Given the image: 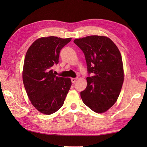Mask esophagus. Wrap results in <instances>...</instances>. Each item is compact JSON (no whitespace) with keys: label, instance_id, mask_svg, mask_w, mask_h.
<instances>
[{"label":"esophagus","instance_id":"1","mask_svg":"<svg viewBox=\"0 0 147 147\" xmlns=\"http://www.w3.org/2000/svg\"><path fill=\"white\" fill-rule=\"evenodd\" d=\"M77 80H78L77 78H71V82L73 83H74L76 82Z\"/></svg>","mask_w":147,"mask_h":147}]
</instances>
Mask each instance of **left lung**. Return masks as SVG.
I'll list each match as a JSON object with an SVG mask.
<instances>
[{"label":"left lung","mask_w":147,"mask_h":147,"mask_svg":"<svg viewBox=\"0 0 147 147\" xmlns=\"http://www.w3.org/2000/svg\"><path fill=\"white\" fill-rule=\"evenodd\" d=\"M74 42L85 56L88 73L87 86L80 93L84 104L96 113H104L116 102L124 82L123 60L119 50L105 36L91 35Z\"/></svg>","instance_id":"8db88e82"}]
</instances>
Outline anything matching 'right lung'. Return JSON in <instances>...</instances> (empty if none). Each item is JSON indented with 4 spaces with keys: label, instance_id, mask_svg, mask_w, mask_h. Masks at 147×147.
I'll list each match as a JSON object with an SVG mask.
<instances>
[{
    "label": "right lung",
    "instance_id": "1",
    "mask_svg": "<svg viewBox=\"0 0 147 147\" xmlns=\"http://www.w3.org/2000/svg\"><path fill=\"white\" fill-rule=\"evenodd\" d=\"M71 40L54 36L41 37L26 52L22 73L23 84L32 104L43 114L57 111L70 90L71 79L56 76L52 66L58 63L60 51Z\"/></svg>",
    "mask_w": 147,
    "mask_h": 147
}]
</instances>
